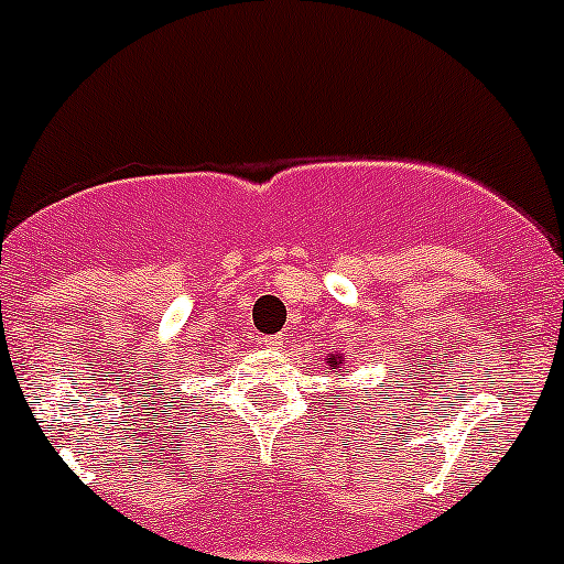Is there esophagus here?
Returning <instances> with one entry per match:
<instances>
[{
	"mask_svg": "<svg viewBox=\"0 0 564 564\" xmlns=\"http://www.w3.org/2000/svg\"><path fill=\"white\" fill-rule=\"evenodd\" d=\"M264 347L267 349H281L283 347V336H264Z\"/></svg>",
	"mask_w": 564,
	"mask_h": 564,
	"instance_id": "34e87169",
	"label": "esophagus"
}]
</instances>
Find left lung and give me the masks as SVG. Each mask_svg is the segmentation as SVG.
I'll list each match as a JSON object with an SVG mask.
<instances>
[{"instance_id": "8db88e82", "label": "left lung", "mask_w": 564, "mask_h": 564, "mask_svg": "<svg viewBox=\"0 0 564 564\" xmlns=\"http://www.w3.org/2000/svg\"><path fill=\"white\" fill-rule=\"evenodd\" d=\"M327 366H333V369H338V366H341V358H336V355H327Z\"/></svg>"}]
</instances>
